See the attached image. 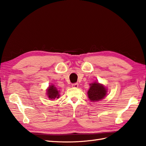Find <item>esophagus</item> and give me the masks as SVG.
Returning <instances> with one entry per match:
<instances>
[{"instance_id":"obj_1","label":"esophagus","mask_w":146,"mask_h":146,"mask_svg":"<svg viewBox=\"0 0 146 146\" xmlns=\"http://www.w3.org/2000/svg\"><path fill=\"white\" fill-rule=\"evenodd\" d=\"M72 86L74 87V88H78V83H73L72 85Z\"/></svg>"}]
</instances>
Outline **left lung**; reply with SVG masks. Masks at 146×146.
<instances>
[{"instance_id": "obj_1", "label": "left lung", "mask_w": 146, "mask_h": 146, "mask_svg": "<svg viewBox=\"0 0 146 146\" xmlns=\"http://www.w3.org/2000/svg\"><path fill=\"white\" fill-rule=\"evenodd\" d=\"M107 93L105 88L99 83H94L91 85V87L88 92V98L91 101H99L105 98Z\"/></svg>"}]
</instances>
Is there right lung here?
Returning a JSON list of instances; mask_svg holds the SVG:
<instances>
[{"mask_svg": "<svg viewBox=\"0 0 146 146\" xmlns=\"http://www.w3.org/2000/svg\"><path fill=\"white\" fill-rule=\"evenodd\" d=\"M47 95L49 99H51L59 98V92L56 87H55L54 85L50 86L48 88V89L47 90Z\"/></svg>", "mask_w": 146, "mask_h": 146, "instance_id": "add662e5", "label": "right lung"}]
</instances>
